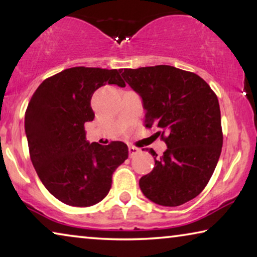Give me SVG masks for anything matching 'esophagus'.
I'll return each instance as SVG.
<instances>
[{
    "mask_svg": "<svg viewBox=\"0 0 257 257\" xmlns=\"http://www.w3.org/2000/svg\"><path fill=\"white\" fill-rule=\"evenodd\" d=\"M128 152H130V157L133 158L139 153V149H137L135 146H128Z\"/></svg>",
    "mask_w": 257,
    "mask_h": 257,
    "instance_id": "obj_1",
    "label": "esophagus"
}]
</instances>
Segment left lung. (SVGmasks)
I'll list each match as a JSON object with an SVG mask.
<instances>
[{
    "label": "left lung",
    "mask_w": 257,
    "mask_h": 257,
    "mask_svg": "<svg viewBox=\"0 0 257 257\" xmlns=\"http://www.w3.org/2000/svg\"><path fill=\"white\" fill-rule=\"evenodd\" d=\"M119 72L142 98L145 126L159 128L157 133L167 146L158 159L152 149H146L156 164L139 180L143 194L166 207L194 199L208 184L222 149L216 94L201 77L171 65Z\"/></svg>",
    "instance_id": "1"
}]
</instances>
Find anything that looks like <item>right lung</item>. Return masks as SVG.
Here are the masks:
<instances>
[{
	"label": "right lung",
	"mask_w": 257,
	"mask_h": 257,
	"mask_svg": "<svg viewBox=\"0 0 257 257\" xmlns=\"http://www.w3.org/2000/svg\"><path fill=\"white\" fill-rule=\"evenodd\" d=\"M105 84L125 86L115 69H66L37 87L26 111L31 163L45 188L69 206L101 201L115 168L128 157L122 142L103 146L86 140L84 124L94 118L91 98Z\"/></svg>",
	"instance_id": "add662e5"
}]
</instances>
